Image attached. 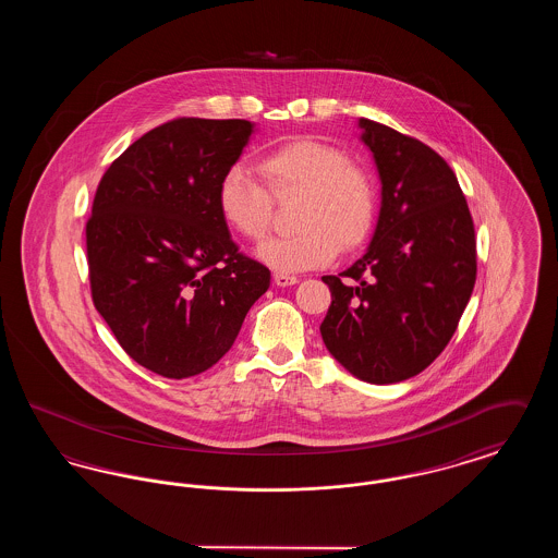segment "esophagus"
I'll return each instance as SVG.
<instances>
[{
    "label": "esophagus",
    "instance_id": "esophagus-1",
    "mask_svg": "<svg viewBox=\"0 0 558 558\" xmlns=\"http://www.w3.org/2000/svg\"><path fill=\"white\" fill-rule=\"evenodd\" d=\"M299 282V278L296 276H289V274H274V284L276 287H292V284H296Z\"/></svg>",
    "mask_w": 558,
    "mask_h": 558
}]
</instances>
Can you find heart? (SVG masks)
Returning <instances> with one entry per match:
<instances>
[{"label": "heart", "mask_w": 558, "mask_h": 558, "mask_svg": "<svg viewBox=\"0 0 558 558\" xmlns=\"http://www.w3.org/2000/svg\"><path fill=\"white\" fill-rule=\"evenodd\" d=\"M259 169L274 196L299 194L291 236L271 239L257 257L276 271H305L328 266L339 248L353 251L371 236L376 219V186L371 173L345 153L316 137H294L267 150ZM226 226L246 240L266 239L271 196L244 167L232 165L215 192Z\"/></svg>", "instance_id": "1"}]
</instances>
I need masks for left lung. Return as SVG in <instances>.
<instances>
[{"label": "left lung", "instance_id": "obj_1", "mask_svg": "<svg viewBox=\"0 0 558 558\" xmlns=\"http://www.w3.org/2000/svg\"><path fill=\"white\" fill-rule=\"evenodd\" d=\"M380 178L371 246L339 276L319 326L332 357L372 385L416 376L450 343L477 278V240L450 165L421 140L360 119Z\"/></svg>", "mask_w": 558, "mask_h": 558}]
</instances>
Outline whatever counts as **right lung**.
<instances>
[{"label": "right lung", "mask_w": 558, "mask_h": 558, "mask_svg": "<svg viewBox=\"0 0 558 558\" xmlns=\"http://www.w3.org/2000/svg\"><path fill=\"white\" fill-rule=\"evenodd\" d=\"M255 125L182 117L144 133L102 175L85 226L92 299L119 345L167 378L234 345L269 269L242 255L215 192Z\"/></svg>", "instance_id": "obj_1"}]
</instances>
